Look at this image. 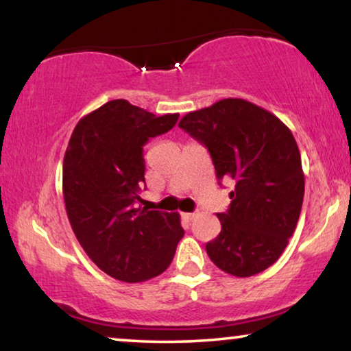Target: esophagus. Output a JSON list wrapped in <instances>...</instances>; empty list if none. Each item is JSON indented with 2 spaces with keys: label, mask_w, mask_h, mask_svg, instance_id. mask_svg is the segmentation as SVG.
<instances>
[{
  "label": "esophagus",
  "mask_w": 351,
  "mask_h": 351,
  "mask_svg": "<svg viewBox=\"0 0 351 351\" xmlns=\"http://www.w3.org/2000/svg\"><path fill=\"white\" fill-rule=\"evenodd\" d=\"M195 213H182V219L186 220V222H190V220L195 219Z\"/></svg>",
  "instance_id": "esophagus-1"
}]
</instances>
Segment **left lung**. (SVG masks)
<instances>
[{
    "label": "left lung",
    "mask_w": 351,
    "mask_h": 351,
    "mask_svg": "<svg viewBox=\"0 0 351 351\" xmlns=\"http://www.w3.org/2000/svg\"><path fill=\"white\" fill-rule=\"evenodd\" d=\"M179 128L208 147L219 180H234L230 209L217 214L222 230L206 244L209 258L238 278L267 270L289 243L304 203L291 129L268 110L232 97L186 113Z\"/></svg>",
    "instance_id": "8db88e82"
}]
</instances>
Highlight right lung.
Returning a JSON list of instances; mask_svg holds the SVG:
<instances>
[{
	"instance_id": "right-lung-1",
	"label": "right lung",
	"mask_w": 351,
	"mask_h": 351,
	"mask_svg": "<svg viewBox=\"0 0 351 351\" xmlns=\"http://www.w3.org/2000/svg\"><path fill=\"white\" fill-rule=\"evenodd\" d=\"M162 117L110 100L83 117L64 156L62 191L70 225L100 270L123 282L161 275L184 237L180 215L137 206L145 182L143 145L174 128Z\"/></svg>"
}]
</instances>
